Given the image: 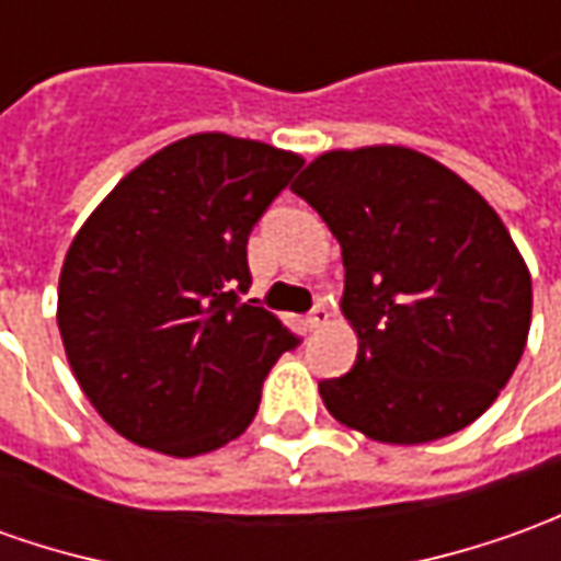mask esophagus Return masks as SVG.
I'll return each instance as SVG.
<instances>
[{"label":"esophagus","instance_id":"obj_1","mask_svg":"<svg viewBox=\"0 0 561 561\" xmlns=\"http://www.w3.org/2000/svg\"><path fill=\"white\" fill-rule=\"evenodd\" d=\"M329 319H331V310L325 307V304H319V307H316V310L307 316V325H310L312 331H319V329H325V325H329Z\"/></svg>","mask_w":561,"mask_h":561}]
</instances>
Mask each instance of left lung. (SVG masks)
<instances>
[{"label": "left lung", "instance_id": "left-lung-1", "mask_svg": "<svg viewBox=\"0 0 561 561\" xmlns=\"http://www.w3.org/2000/svg\"><path fill=\"white\" fill-rule=\"evenodd\" d=\"M344 254L353 371L319 383L334 421L424 445L491 409L531 329V273L504 220L424 152L375 144L316 156L291 184Z\"/></svg>", "mask_w": 561, "mask_h": 561}]
</instances>
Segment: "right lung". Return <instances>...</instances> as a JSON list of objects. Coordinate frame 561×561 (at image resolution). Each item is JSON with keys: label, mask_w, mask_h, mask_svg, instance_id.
Returning <instances> with one entry per match:
<instances>
[{"label": "right lung", "mask_w": 561, "mask_h": 561, "mask_svg": "<svg viewBox=\"0 0 561 561\" xmlns=\"http://www.w3.org/2000/svg\"><path fill=\"white\" fill-rule=\"evenodd\" d=\"M304 159L202 131L131 169L72 236L57 282L64 353L119 436L196 457L242 436L295 334L242 304L249 232Z\"/></svg>", "instance_id": "1"}]
</instances>
